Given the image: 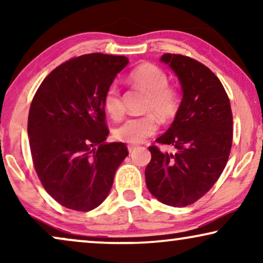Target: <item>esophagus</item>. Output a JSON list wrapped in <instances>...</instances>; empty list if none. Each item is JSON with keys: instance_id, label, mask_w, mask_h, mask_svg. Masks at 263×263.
Instances as JSON below:
<instances>
[{"instance_id": "esophagus-1", "label": "esophagus", "mask_w": 263, "mask_h": 263, "mask_svg": "<svg viewBox=\"0 0 263 263\" xmlns=\"http://www.w3.org/2000/svg\"><path fill=\"white\" fill-rule=\"evenodd\" d=\"M136 148V147L135 146H128V151H129V153H132V152H134V149Z\"/></svg>"}]
</instances>
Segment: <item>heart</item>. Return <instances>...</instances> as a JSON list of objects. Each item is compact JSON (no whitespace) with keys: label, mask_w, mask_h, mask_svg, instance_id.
Returning a JSON list of instances; mask_svg holds the SVG:
<instances>
[{"label":"heart","mask_w":263,"mask_h":263,"mask_svg":"<svg viewBox=\"0 0 263 263\" xmlns=\"http://www.w3.org/2000/svg\"><path fill=\"white\" fill-rule=\"evenodd\" d=\"M129 82L135 87L147 93L145 111L156 114L161 121L174 118L179 107V93L175 87L168 86V77L161 68L154 64H142L132 71L128 77ZM105 112L114 120H118L123 115L120 88L111 85L106 89L103 98ZM158 121L154 115L132 117L115 128L114 136L118 141L136 145L145 141L147 138L156 134Z\"/></svg>","instance_id":"obj_1"}]
</instances>
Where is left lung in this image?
<instances>
[{
    "label": "left lung",
    "mask_w": 263,
    "mask_h": 263,
    "mask_svg": "<svg viewBox=\"0 0 263 263\" xmlns=\"http://www.w3.org/2000/svg\"><path fill=\"white\" fill-rule=\"evenodd\" d=\"M160 62L178 78L182 100L170 128L156 140L175 151L149 147L146 185L160 202L184 207L202 197L224 171L232 145V112L220 80L202 63L175 53H164Z\"/></svg>",
    "instance_id": "left-lung-1"
}]
</instances>
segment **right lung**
<instances>
[{
	"instance_id": "add662e5",
	"label": "right lung",
	"mask_w": 263,
	"mask_h": 263,
	"mask_svg": "<svg viewBox=\"0 0 263 263\" xmlns=\"http://www.w3.org/2000/svg\"><path fill=\"white\" fill-rule=\"evenodd\" d=\"M124 56L89 53L53 69L35 92L27 133L34 168L52 199L69 210H95L109 195L128 149L106 143L103 98Z\"/></svg>"
}]
</instances>
